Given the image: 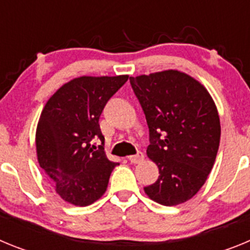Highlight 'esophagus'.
<instances>
[{"mask_svg": "<svg viewBox=\"0 0 250 250\" xmlns=\"http://www.w3.org/2000/svg\"><path fill=\"white\" fill-rule=\"evenodd\" d=\"M143 160H144V154H143V152H138L135 155L129 156V161L131 164H138V163H140V161Z\"/></svg>", "mask_w": 250, "mask_h": 250, "instance_id": "1", "label": "esophagus"}]
</instances>
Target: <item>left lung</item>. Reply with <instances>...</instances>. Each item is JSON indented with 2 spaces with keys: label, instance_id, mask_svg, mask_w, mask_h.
Here are the masks:
<instances>
[{
  "label": "left lung",
  "instance_id": "8db88e82",
  "mask_svg": "<svg viewBox=\"0 0 250 250\" xmlns=\"http://www.w3.org/2000/svg\"><path fill=\"white\" fill-rule=\"evenodd\" d=\"M149 126L146 154L159 178L145 187L150 199L171 207L191 199L210 173L220 141V120L204 86L176 70L130 77Z\"/></svg>",
  "mask_w": 250,
  "mask_h": 250
}]
</instances>
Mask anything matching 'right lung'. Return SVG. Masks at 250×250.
Here are the masks:
<instances>
[{"mask_svg": "<svg viewBox=\"0 0 250 250\" xmlns=\"http://www.w3.org/2000/svg\"><path fill=\"white\" fill-rule=\"evenodd\" d=\"M127 77H77L61 86L41 112L36 130L39 164L70 204L86 207L96 202L119 165L106 158L99 119ZM96 140L102 141L99 148L93 144Z\"/></svg>", "mask_w": 250, "mask_h": 250, "instance_id": "right-lung-1", "label": "right lung"}]
</instances>
